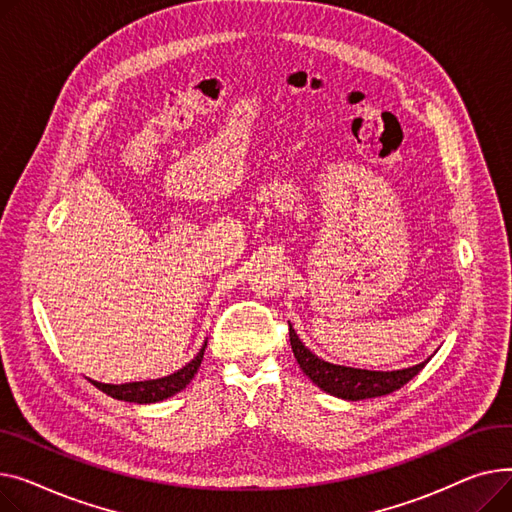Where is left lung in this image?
<instances>
[{
  "mask_svg": "<svg viewBox=\"0 0 512 512\" xmlns=\"http://www.w3.org/2000/svg\"><path fill=\"white\" fill-rule=\"evenodd\" d=\"M289 341L293 355L297 359L299 368L304 374L318 384L328 395H335L339 399L347 401H362V399H374L382 395H390L399 390L403 384H407L413 376L419 374L428 362L417 364L413 368L395 370V372H372V370H359V368H345L328 364L318 355H314L289 324Z\"/></svg>",
  "mask_w": 512,
  "mask_h": 512,
  "instance_id": "obj_1",
  "label": "left lung"
}]
</instances>
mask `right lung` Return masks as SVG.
Masks as SVG:
<instances>
[{"instance_id": "add662e5", "label": "right lung", "mask_w": 512, "mask_h": 512, "mask_svg": "<svg viewBox=\"0 0 512 512\" xmlns=\"http://www.w3.org/2000/svg\"><path fill=\"white\" fill-rule=\"evenodd\" d=\"M204 347L198 351V355L192 359L190 364H186L182 370H177L165 378L157 380H144V382H128V384H103V382H93L99 390H103L105 395L119 399V401H130V403H159L163 399L173 397L179 390H184L194 374L198 372L202 357H204Z\"/></svg>"}]
</instances>
